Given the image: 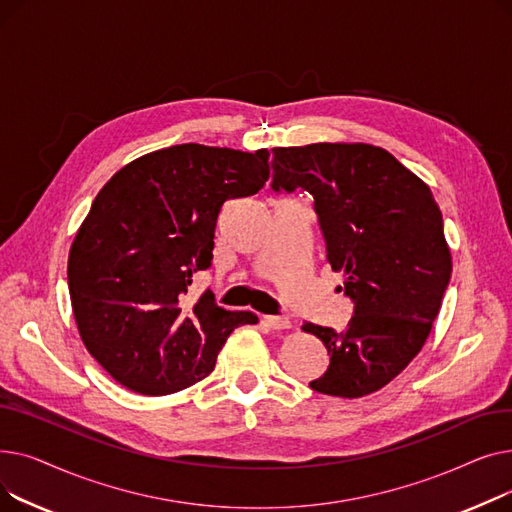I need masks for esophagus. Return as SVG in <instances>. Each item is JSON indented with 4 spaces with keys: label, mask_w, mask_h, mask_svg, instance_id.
Listing matches in <instances>:
<instances>
[{
    "label": "esophagus",
    "mask_w": 512,
    "mask_h": 512,
    "mask_svg": "<svg viewBox=\"0 0 512 512\" xmlns=\"http://www.w3.org/2000/svg\"><path fill=\"white\" fill-rule=\"evenodd\" d=\"M263 324L272 330H286V328H290V319L284 315H265Z\"/></svg>",
    "instance_id": "obj_1"
}]
</instances>
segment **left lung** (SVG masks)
<instances>
[{
    "label": "left lung",
    "mask_w": 512,
    "mask_h": 512,
    "mask_svg": "<svg viewBox=\"0 0 512 512\" xmlns=\"http://www.w3.org/2000/svg\"><path fill=\"white\" fill-rule=\"evenodd\" d=\"M272 153V191L313 197L326 257L346 274L355 305L344 332L303 326L330 355L309 386L340 398L378 392L415 359L442 307L452 272L442 211L429 186L382 147L313 143Z\"/></svg>",
    "instance_id": "obj_1"
}]
</instances>
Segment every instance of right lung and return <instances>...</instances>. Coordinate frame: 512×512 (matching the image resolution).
Listing matches in <instances>:
<instances>
[{
  "instance_id": "obj_1",
  "label": "right lung",
  "mask_w": 512,
  "mask_h": 512,
  "mask_svg": "<svg viewBox=\"0 0 512 512\" xmlns=\"http://www.w3.org/2000/svg\"><path fill=\"white\" fill-rule=\"evenodd\" d=\"M270 151L197 143L147 153L95 197L68 257V288L87 351L124 388L159 396L203 380L226 338L257 324L188 286L211 267L215 222L230 199L270 178Z\"/></svg>"
}]
</instances>
